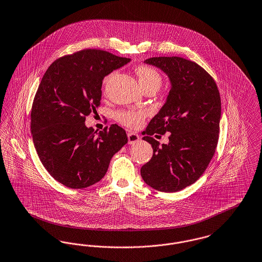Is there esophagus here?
Instances as JSON below:
<instances>
[{"label":"esophagus","mask_w":262,"mask_h":262,"mask_svg":"<svg viewBox=\"0 0 262 262\" xmlns=\"http://www.w3.org/2000/svg\"><path fill=\"white\" fill-rule=\"evenodd\" d=\"M127 139H128V143L133 144V143L138 142L140 138H139V135H137L135 133H132V132H128L127 133Z\"/></svg>","instance_id":"1"}]
</instances>
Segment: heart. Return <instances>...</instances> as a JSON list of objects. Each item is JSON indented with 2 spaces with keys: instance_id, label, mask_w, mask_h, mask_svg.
Wrapping results in <instances>:
<instances>
[{
  "instance_id": "b5f03b06",
  "label": "heart",
  "mask_w": 262,
  "mask_h": 262,
  "mask_svg": "<svg viewBox=\"0 0 262 262\" xmlns=\"http://www.w3.org/2000/svg\"><path fill=\"white\" fill-rule=\"evenodd\" d=\"M136 72L139 77V84L143 89L150 86L156 87L157 89L160 87L162 78L160 73L156 69H154V67H150L147 65H139L136 68ZM113 75L114 73L108 74V76L105 77L104 87L108 86V82L111 81ZM147 115H148L147 111L142 108L121 110L115 114V119L123 125H126L132 128H136L143 123Z\"/></svg>"
}]
</instances>
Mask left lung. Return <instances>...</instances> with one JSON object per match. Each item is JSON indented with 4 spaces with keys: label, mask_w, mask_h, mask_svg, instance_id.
Here are the masks:
<instances>
[{
    "label": "left lung",
    "mask_w": 262,
    "mask_h": 262,
    "mask_svg": "<svg viewBox=\"0 0 262 262\" xmlns=\"http://www.w3.org/2000/svg\"><path fill=\"white\" fill-rule=\"evenodd\" d=\"M145 63L163 70L171 89L166 103L148 123L142 139L154 148L140 174L155 190L172 193L195 183L215 154L221 120V96L213 77L196 62L182 57H152ZM170 132L159 146L155 133Z\"/></svg>",
    "instance_id": "obj_1"
}]
</instances>
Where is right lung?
<instances>
[{
  "label": "right lung",
  "mask_w": 262,
  "mask_h": 262,
  "mask_svg": "<svg viewBox=\"0 0 262 262\" xmlns=\"http://www.w3.org/2000/svg\"><path fill=\"white\" fill-rule=\"evenodd\" d=\"M129 60L83 49L56 59L41 79L31 107L32 140L45 168L64 186L83 189L99 182L127 142L118 124L97 133L85 120L101 105L104 77Z\"/></svg>",
  "instance_id": "right-lung-1"
}]
</instances>
